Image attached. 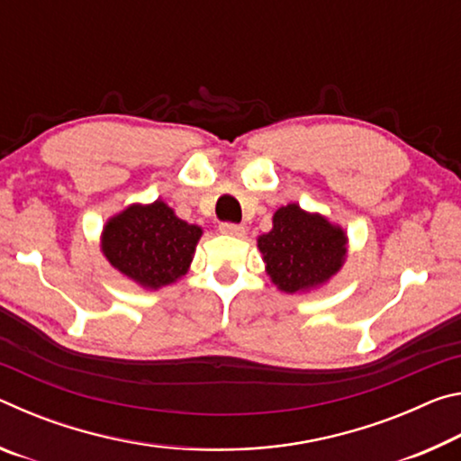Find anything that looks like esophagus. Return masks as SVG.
Wrapping results in <instances>:
<instances>
[{"mask_svg": "<svg viewBox=\"0 0 461 461\" xmlns=\"http://www.w3.org/2000/svg\"><path fill=\"white\" fill-rule=\"evenodd\" d=\"M220 231L225 233V236L241 238L246 233V228H244V225H238V223H221L220 225Z\"/></svg>", "mask_w": 461, "mask_h": 461, "instance_id": "1", "label": "esophagus"}]
</instances>
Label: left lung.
I'll return each mask as SVG.
<instances>
[{
  "instance_id": "8db88e82",
  "label": "left lung",
  "mask_w": 461,
  "mask_h": 461,
  "mask_svg": "<svg viewBox=\"0 0 461 461\" xmlns=\"http://www.w3.org/2000/svg\"><path fill=\"white\" fill-rule=\"evenodd\" d=\"M267 275L283 293H309L330 283L348 256L343 228L296 203L276 209L272 230L258 238Z\"/></svg>"
}]
</instances>
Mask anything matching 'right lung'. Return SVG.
Masks as SVG:
<instances>
[{"label":"right lung","instance_id":"add662e5","mask_svg":"<svg viewBox=\"0 0 461 461\" xmlns=\"http://www.w3.org/2000/svg\"><path fill=\"white\" fill-rule=\"evenodd\" d=\"M203 230L176 217L165 201L131 203L109 217L101 231V252L131 283L158 291L183 278Z\"/></svg>","mask_w":461,"mask_h":461}]
</instances>
